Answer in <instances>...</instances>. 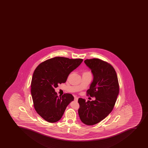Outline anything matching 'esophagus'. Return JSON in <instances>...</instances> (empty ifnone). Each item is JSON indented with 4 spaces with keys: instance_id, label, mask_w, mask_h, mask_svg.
Wrapping results in <instances>:
<instances>
[{
    "instance_id": "34e87169",
    "label": "esophagus",
    "mask_w": 148,
    "mask_h": 148,
    "mask_svg": "<svg viewBox=\"0 0 148 148\" xmlns=\"http://www.w3.org/2000/svg\"><path fill=\"white\" fill-rule=\"evenodd\" d=\"M78 100V98L76 97H75V99H74V100H75V101H77Z\"/></svg>"
}]
</instances>
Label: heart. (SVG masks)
<instances>
[{
    "label": "heart",
    "instance_id": "b5f03b06",
    "mask_svg": "<svg viewBox=\"0 0 148 148\" xmlns=\"http://www.w3.org/2000/svg\"><path fill=\"white\" fill-rule=\"evenodd\" d=\"M89 73V72H88V71H86V72H84V73L83 74H85V73Z\"/></svg>",
    "mask_w": 148,
    "mask_h": 148
}]
</instances>
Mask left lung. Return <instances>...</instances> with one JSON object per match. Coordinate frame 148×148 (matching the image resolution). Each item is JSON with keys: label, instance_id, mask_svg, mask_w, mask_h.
<instances>
[{"label": "left lung", "instance_id": "8db88e82", "mask_svg": "<svg viewBox=\"0 0 148 148\" xmlns=\"http://www.w3.org/2000/svg\"><path fill=\"white\" fill-rule=\"evenodd\" d=\"M86 65L93 74V81L87 95L95 97V101H86L79 98L78 114L84 124L93 125L106 117L112 111L119 92L116 71L112 65L98 58L86 59Z\"/></svg>", "mask_w": 148, "mask_h": 148}]
</instances>
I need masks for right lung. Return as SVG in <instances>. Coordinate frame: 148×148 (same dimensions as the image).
Returning a JSON list of instances; mask_svg holds the SVG:
<instances>
[{
	"instance_id": "add662e5",
	"label": "right lung",
	"mask_w": 148,
	"mask_h": 148,
	"mask_svg": "<svg viewBox=\"0 0 148 148\" xmlns=\"http://www.w3.org/2000/svg\"><path fill=\"white\" fill-rule=\"evenodd\" d=\"M82 59L55 57L39 64L34 72L31 92L37 113L49 123L57 122L67 105L74 99L70 93L59 97L55 88L64 83L71 72L83 62Z\"/></svg>"
}]
</instances>
